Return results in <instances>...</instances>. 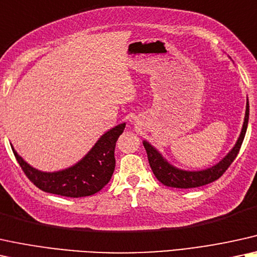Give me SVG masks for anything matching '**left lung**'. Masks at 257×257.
Wrapping results in <instances>:
<instances>
[{
	"label": "left lung",
	"instance_id": "1",
	"mask_svg": "<svg viewBox=\"0 0 257 257\" xmlns=\"http://www.w3.org/2000/svg\"><path fill=\"white\" fill-rule=\"evenodd\" d=\"M248 119H249V102H246L245 108V117L244 123H243V128L239 135L238 140H237L235 147L231 149V152L223 159L222 161L218 162L216 166L207 168L205 171H198V172H188V171H181L178 170L168 164L161 154L155 149L153 146L148 144L147 141H144V146L146 152H147V157L149 165L154 173L157 179L166 186L170 187H177V188H193L199 187L207 185L212 181L219 179L224 174L232 161L235 160L237 154H238L239 149H241L242 142L244 140L246 126H248Z\"/></svg>",
	"mask_w": 257,
	"mask_h": 257
}]
</instances>
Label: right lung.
<instances>
[{"label":"right lung","mask_w":257,"mask_h":257,"mask_svg":"<svg viewBox=\"0 0 257 257\" xmlns=\"http://www.w3.org/2000/svg\"><path fill=\"white\" fill-rule=\"evenodd\" d=\"M124 126L125 123H122L110 129L78 164L53 173L31 167L14 148L12 149L26 177L44 192L70 198L87 197L99 192L111 179L115 170L116 141Z\"/></svg>","instance_id":"1"}]
</instances>
